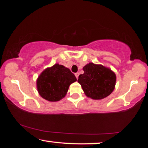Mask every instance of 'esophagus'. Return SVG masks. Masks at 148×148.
Segmentation results:
<instances>
[{"label": "esophagus", "mask_w": 148, "mask_h": 148, "mask_svg": "<svg viewBox=\"0 0 148 148\" xmlns=\"http://www.w3.org/2000/svg\"><path fill=\"white\" fill-rule=\"evenodd\" d=\"M75 76H76L77 79L78 78V76H79V73H78V72H77V73H75Z\"/></svg>", "instance_id": "esophagus-1"}]
</instances>
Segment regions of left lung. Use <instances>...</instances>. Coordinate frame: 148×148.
Instances as JSON below:
<instances>
[{
    "mask_svg": "<svg viewBox=\"0 0 148 148\" xmlns=\"http://www.w3.org/2000/svg\"><path fill=\"white\" fill-rule=\"evenodd\" d=\"M84 73L80 74L77 82L85 95L94 100H101L112 93L116 83V75L111 69L92 62L83 67Z\"/></svg>",
    "mask_w": 148,
    "mask_h": 148,
    "instance_id": "obj_1",
    "label": "left lung"
}]
</instances>
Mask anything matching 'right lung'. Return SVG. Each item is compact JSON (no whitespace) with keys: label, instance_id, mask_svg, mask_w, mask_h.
<instances>
[{"label":"right lung","instance_id":"add662e5","mask_svg":"<svg viewBox=\"0 0 148 148\" xmlns=\"http://www.w3.org/2000/svg\"><path fill=\"white\" fill-rule=\"evenodd\" d=\"M76 80L69 69L56 63L39 75L36 79L37 91L46 101L57 102L66 96L69 86Z\"/></svg>","mask_w":148,"mask_h":148}]
</instances>
